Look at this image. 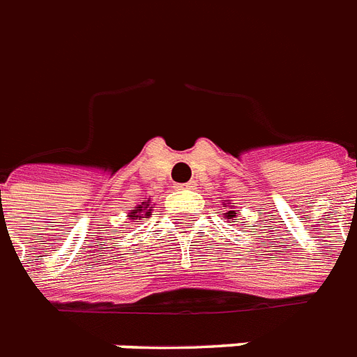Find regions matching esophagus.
Here are the masks:
<instances>
[{
    "label": "esophagus",
    "instance_id": "obj_1",
    "mask_svg": "<svg viewBox=\"0 0 357 357\" xmlns=\"http://www.w3.org/2000/svg\"><path fill=\"white\" fill-rule=\"evenodd\" d=\"M176 189H178V190L195 189V181H189V183H183V185H176Z\"/></svg>",
    "mask_w": 357,
    "mask_h": 357
}]
</instances>
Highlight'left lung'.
<instances>
[{
    "label": "left lung",
    "mask_w": 357,
    "mask_h": 357,
    "mask_svg": "<svg viewBox=\"0 0 357 357\" xmlns=\"http://www.w3.org/2000/svg\"><path fill=\"white\" fill-rule=\"evenodd\" d=\"M224 202H226V200H224ZM228 204H229V200H228ZM228 204H222V206L226 207V209H228V211L224 213V218H226L228 222H229V220H235V222H237V220H238L237 213L234 211V206H228Z\"/></svg>",
    "instance_id": "left-lung-1"
}]
</instances>
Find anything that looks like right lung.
Here are the masks:
<instances>
[{
  "mask_svg": "<svg viewBox=\"0 0 357 357\" xmlns=\"http://www.w3.org/2000/svg\"><path fill=\"white\" fill-rule=\"evenodd\" d=\"M151 206H153V204H151V200H150V198H148V200L142 202L140 206L133 207V209H131V211L128 213V217L131 218L133 222H140L142 218L150 217L151 211H153V207H151Z\"/></svg>",
  "mask_w": 357,
  "mask_h": 357,
  "instance_id": "right-lung-1",
  "label": "right lung"
}]
</instances>
